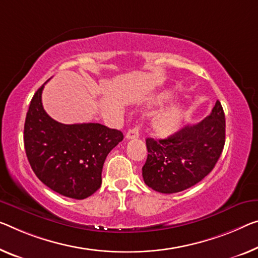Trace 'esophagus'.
Segmentation results:
<instances>
[{
    "label": "esophagus",
    "instance_id": "34e87169",
    "mask_svg": "<svg viewBox=\"0 0 258 258\" xmlns=\"http://www.w3.org/2000/svg\"><path fill=\"white\" fill-rule=\"evenodd\" d=\"M140 137V125H135L134 128L129 129L128 133L125 135L126 140H133V138Z\"/></svg>",
    "mask_w": 258,
    "mask_h": 258
}]
</instances>
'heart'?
Wrapping results in <instances>:
<instances>
[{"instance_id": "obj_1", "label": "heart", "mask_w": 258, "mask_h": 258, "mask_svg": "<svg viewBox=\"0 0 258 258\" xmlns=\"http://www.w3.org/2000/svg\"><path fill=\"white\" fill-rule=\"evenodd\" d=\"M183 122V112L180 108H172L154 117L152 129L159 137H169L181 129Z\"/></svg>"}]
</instances>
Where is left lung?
Segmentation results:
<instances>
[{"label": "left lung", "instance_id": "8db88e82", "mask_svg": "<svg viewBox=\"0 0 258 258\" xmlns=\"http://www.w3.org/2000/svg\"><path fill=\"white\" fill-rule=\"evenodd\" d=\"M225 114L217 100L211 114L165 140L146 138L148 158L142 168L146 185L162 194L183 191L215 167L225 145Z\"/></svg>", "mask_w": 258, "mask_h": 258}]
</instances>
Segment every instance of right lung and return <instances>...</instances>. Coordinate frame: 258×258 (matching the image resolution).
Here are the masks:
<instances>
[{"label": "right lung", "mask_w": 258, "mask_h": 258, "mask_svg": "<svg viewBox=\"0 0 258 258\" xmlns=\"http://www.w3.org/2000/svg\"><path fill=\"white\" fill-rule=\"evenodd\" d=\"M43 86L34 93L25 118L27 159L47 187L66 197L84 200L100 188L106 157L123 140V134L100 123L55 121L42 107Z\"/></svg>", "instance_id": "obj_1"}]
</instances>
